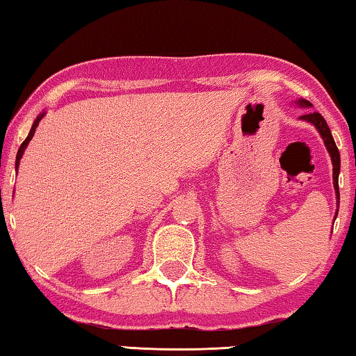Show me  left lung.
I'll return each mask as SVG.
<instances>
[{
    "label": "left lung",
    "instance_id": "1",
    "mask_svg": "<svg viewBox=\"0 0 356 356\" xmlns=\"http://www.w3.org/2000/svg\"><path fill=\"white\" fill-rule=\"evenodd\" d=\"M298 105L311 106L309 102L303 100V99L298 100ZM300 118L308 120V122H311V124H314L316 129L318 130V134H321L322 138H323L325 146H327L328 152L331 155V161H333V184H334L336 196H337V200H339V184H337V177H339V170H341V156H339V150H337V147H336V143L333 140V135H331V131H330L328 125H327V120H325L322 118V114L317 113V111L301 114ZM336 216H334V220H336Z\"/></svg>",
    "mask_w": 356,
    "mask_h": 356
}]
</instances>
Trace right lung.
<instances>
[{
  "mask_svg": "<svg viewBox=\"0 0 356 356\" xmlns=\"http://www.w3.org/2000/svg\"><path fill=\"white\" fill-rule=\"evenodd\" d=\"M42 118H44V114H39L38 119L34 120V124H33L31 130H29V135L26 136V140L22 143V146H20V149H19V152H17V159H15V168H19V163H20V159H22V155H23V152H25V149H26V146H28V143L31 141V138L34 136L35 127H38V125H39V122H40V120H42Z\"/></svg>",
  "mask_w": 356,
  "mask_h": 356,
  "instance_id": "right-lung-1",
  "label": "right lung"
}]
</instances>
